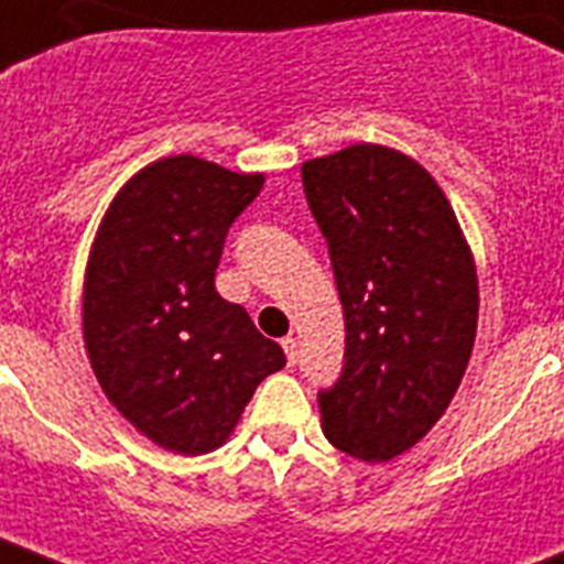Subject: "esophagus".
I'll use <instances>...</instances> for the list:
<instances>
[{
    "instance_id": "esophagus-1",
    "label": "esophagus",
    "mask_w": 564,
    "mask_h": 564,
    "mask_svg": "<svg viewBox=\"0 0 564 564\" xmlns=\"http://www.w3.org/2000/svg\"><path fill=\"white\" fill-rule=\"evenodd\" d=\"M281 346H283V351H286L290 367H295V364H299V343H295V337H283Z\"/></svg>"
}]
</instances>
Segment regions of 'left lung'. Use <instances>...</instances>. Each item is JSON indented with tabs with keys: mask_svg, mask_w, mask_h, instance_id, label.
Listing matches in <instances>:
<instances>
[{
	"mask_svg": "<svg viewBox=\"0 0 564 564\" xmlns=\"http://www.w3.org/2000/svg\"><path fill=\"white\" fill-rule=\"evenodd\" d=\"M346 316L343 372L319 390L337 449L390 462L444 416L470 360L476 265L432 174L399 150L351 144L301 165Z\"/></svg>",
	"mask_w": 564,
	"mask_h": 564,
	"instance_id": "1",
	"label": "left lung"
}]
</instances>
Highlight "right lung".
Segmentation results:
<instances>
[{
	"instance_id": "1",
	"label": "right lung",
	"mask_w": 564,
	"mask_h": 564,
	"mask_svg": "<svg viewBox=\"0 0 564 564\" xmlns=\"http://www.w3.org/2000/svg\"><path fill=\"white\" fill-rule=\"evenodd\" d=\"M263 188L197 156L141 167L94 239L82 334L109 402L153 444H225L265 376L286 364L242 304L215 292L227 230Z\"/></svg>"
}]
</instances>
